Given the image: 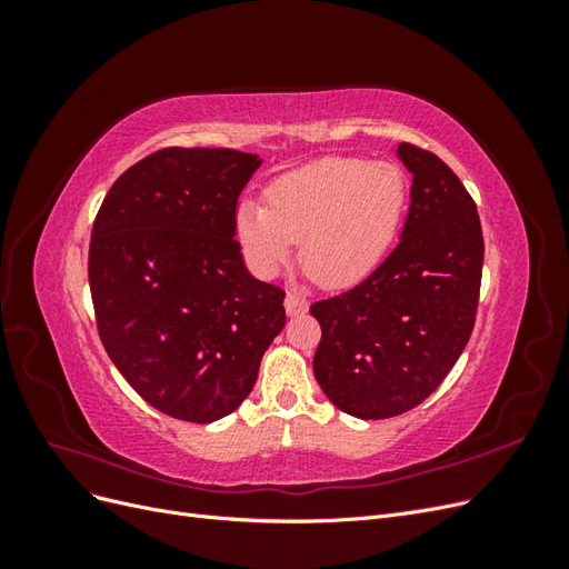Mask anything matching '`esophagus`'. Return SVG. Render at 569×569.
Segmentation results:
<instances>
[{
    "label": "esophagus",
    "mask_w": 569,
    "mask_h": 569,
    "mask_svg": "<svg viewBox=\"0 0 569 569\" xmlns=\"http://www.w3.org/2000/svg\"><path fill=\"white\" fill-rule=\"evenodd\" d=\"M284 311H287V316H303L308 311V301L299 295H287L284 297Z\"/></svg>",
    "instance_id": "1"
}]
</instances>
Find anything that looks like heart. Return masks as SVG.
<instances>
[{"label": "heart", "instance_id": "1", "mask_svg": "<svg viewBox=\"0 0 569 569\" xmlns=\"http://www.w3.org/2000/svg\"><path fill=\"white\" fill-rule=\"evenodd\" d=\"M408 206L393 163L325 157L274 178L266 206L242 201L234 234L251 270L278 274L301 239V266L325 289H347L380 268Z\"/></svg>", "mask_w": 569, "mask_h": 569}]
</instances>
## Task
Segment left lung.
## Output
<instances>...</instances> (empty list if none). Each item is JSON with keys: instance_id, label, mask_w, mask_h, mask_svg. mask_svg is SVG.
Here are the masks:
<instances>
[{"instance_id": "8db88e82", "label": "left lung", "mask_w": 569, "mask_h": 569, "mask_svg": "<svg viewBox=\"0 0 569 569\" xmlns=\"http://www.w3.org/2000/svg\"><path fill=\"white\" fill-rule=\"evenodd\" d=\"M396 153L412 176L401 242L370 278L311 306L316 380L360 420L401 416L443 382L472 335L485 263L477 206L453 170L408 142Z\"/></svg>"}]
</instances>
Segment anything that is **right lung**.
Returning a JSON list of instances; mask_svg holds the SVG:
<instances>
[{
	"label": "right lung",
	"instance_id": "1",
	"mask_svg": "<svg viewBox=\"0 0 569 569\" xmlns=\"http://www.w3.org/2000/svg\"><path fill=\"white\" fill-rule=\"evenodd\" d=\"M256 153L168 147L120 176L92 226L90 291L99 339L142 399L209 425L256 385L284 327V291L256 280L234 211Z\"/></svg>",
	"mask_w": 569,
	"mask_h": 569
}]
</instances>
